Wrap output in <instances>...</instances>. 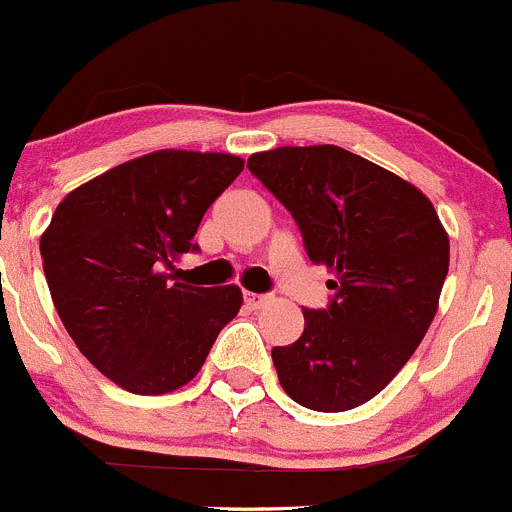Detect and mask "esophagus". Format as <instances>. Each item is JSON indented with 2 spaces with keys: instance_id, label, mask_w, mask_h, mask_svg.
Masks as SVG:
<instances>
[{
  "instance_id": "34e87169",
  "label": "esophagus",
  "mask_w": 512,
  "mask_h": 512,
  "mask_svg": "<svg viewBox=\"0 0 512 512\" xmlns=\"http://www.w3.org/2000/svg\"><path fill=\"white\" fill-rule=\"evenodd\" d=\"M268 303V295H261V293H251V291H244V305L249 310H258L263 308V305Z\"/></svg>"
}]
</instances>
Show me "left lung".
I'll list each match as a JSON object with an SVG mask.
<instances>
[{
  "instance_id": "obj_1",
  "label": "left lung",
  "mask_w": 512,
  "mask_h": 512,
  "mask_svg": "<svg viewBox=\"0 0 512 512\" xmlns=\"http://www.w3.org/2000/svg\"><path fill=\"white\" fill-rule=\"evenodd\" d=\"M291 212L305 254L328 268V308H303V335L273 347L300 407L347 412L407 365L439 308L449 236L414 184L337 145L276 147L249 165Z\"/></svg>"
}]
</instances>
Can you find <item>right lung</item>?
Returning a JSON list of instances; mask_svg holds the SVG:
<instances>
[{"instance_id":"1","label":"right lung","mask_w":512,"mask_h":512,"mask_svg":"<svg viewBox=\"0 0 512 512\" xmlns=\"http://www.w3.org/2000/svg\"><path fill=\"white\" fill-rule=\"evenodd\" d=\"M244 170L224 152L160 150L73 189L41 236L63 328L96 370L133 394L187 384L241 308L239 286L172 283L214 199Z\"/></svg>"}]
</instances>
